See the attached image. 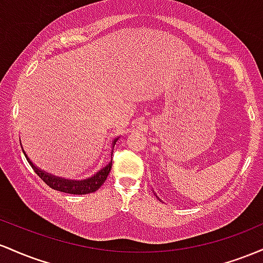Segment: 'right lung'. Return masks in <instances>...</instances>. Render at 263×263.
Returning a JSON list of instances; mask_svg holds the SVG:
<instances>
[{
    "label": "right lung",
    "instance_id": "right-lung-1",
    "mask_svg": "<svg viewBox=\"0 0 263 263\" xmlns=\"http://www.w3.org/2000/svg\"><path fill=\"white\" fill-rule=\"evenodd\" d=\"M118 138L114 139L113 145H116ZM23 154H25L26 159L32 166V169L34 170V173L40 176L41 179L48 185L49 187H52L53 190L61 191V193H67V194H73V195H85V194H90L97 191L98 189L104 184V181L107 180L109 171L111 169V161L107 166L103 167L102 170H99L98 173L94 174L92 178L84 179V180H68L64 178H58V176L52 175V174L46 173V171L41 170L40 167H37L36 165L31 161V159L28 158L27 154L25 153V150L22 149Z\"/></svg>",
    "mask_w": 263,
    "mask_h": 263
}]
</instances>
